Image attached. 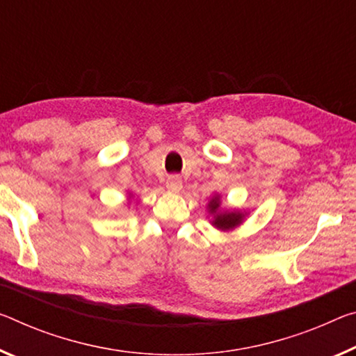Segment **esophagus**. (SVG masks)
Returning <instances> with one entry per match:
<instances>
[{
    "label": "esophagus",
    "instance_id": "1",
    "mask_svg": "<svg viewBox=\"0 0 356 356\" xmlns=\"http://www.w3.org/2000/svg\"><path fill=\"white\" fill-rule=\"evenodd\" d=\"M166 188L169 191H172V193H177V191L182 188V180H180L179 176H171L166 182Z\"/></svg>",
    "mask_w": 356,
    "mask_h": 356
}]
</instances>
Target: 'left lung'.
<instances>
[{"instance_id":"1","label":"left lung","mask_w":356,"mask_h":356,"mask_svg":"<svg viewBox=\"0 0 356 356\" xmlns=\"http://www.w3.org/2000/svg\"><path fill=\"white\" fill-rule=\"evenodd\" d=\"M209 209L213 213V220L212 225H216L220 229H229L238 227V225L242 222V213L239 212H217L218 211V200H212L209 202Z\"/></svg>"}]
</instances>
